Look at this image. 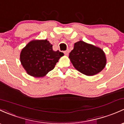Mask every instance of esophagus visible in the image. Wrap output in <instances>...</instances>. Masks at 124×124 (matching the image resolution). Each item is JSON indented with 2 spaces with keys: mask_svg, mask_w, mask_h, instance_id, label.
I'll return each mask as SVG.
<instances>
[{
  "mask_svg": "<svg viewBox=\"0 0 124 124\" xmlns=\"http://www.w3.org/2000/svg\"><path fill=\"white\" fill-rule=\"evenodd\" d=\"M69 52H70V51H69V50H65V51H64V52H63V53H64V54H65V55L67 56Z\"/></svg>",
  "mask_w": 124,
  "mask_h": 124,
  "instance_id": "1",
  "label": "esophagus"
}]
</instances>
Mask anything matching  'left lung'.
<instances>
[{
	"instance_id": "obj_1",
	"label": "left lung",
	"mask_w": 124,
	"mask_h": 124,
	"mask_svg": "<svg viewBox=\"0 0 124 124\" xmlns=\"http://www.w3.org/2000/svg\"><path fill=\"white\" fill-rule=\"evenodd\" d=\"M73 66L79 72L93 76L101 72L106 65V58L101 49L83 41L74 44L69 56Z\"/></svg>"
}]
</instances>
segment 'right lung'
<instances>
[{
  "instance_id": "obj_1",
  "label": "right lung",
  "mask_w": 124,
  "mask_h": 124,
  "mask_svg": "<svg viewBox=\"0 0 124 124\" xmlns=\"http://www.w3.org/2000/svg\"><path fill=\"white\" fill-rule=\"evenodd\" d=\"M47 40H34L22 49L20 61L27 74L36 78L43 77L53 70L62 52L54 51Z\"/></svg>"
}]
</instances>
